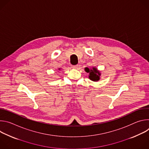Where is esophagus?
<instances>
[{"label": "esophagus", "mask_w": 149, "mask_h": 149, "mask_svg": "<svg viewBox=\"0 0 149 149\" xmlns=\"http://www.w3.org/2000/svg\"><path fill=\"white\" fill-rule=\"evenodd\" d=\"M78 67V65H72V68H77Z\"/></svg>", "instance_id": "esophagus-1"}]
</instances>
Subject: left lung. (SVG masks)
Segmentation results:
<instances>
[{"mask_svg": "<svg viewBox=\"0 0 149 149\" xmlns=\"http://www.w3.org/2000/svg\"><path fill=\"white\" fill-rule=\"evenodd\" d=\"M85 71L90 74L89 78L91 80L93 81H97L100 79V76L101 74L95 68H93V69H89L88 68H85Z\"/></svg>", "mask_w": 149, "mask_h": 149, "instance_id": "obj_1", "label": "left lung"}]
</instances>
